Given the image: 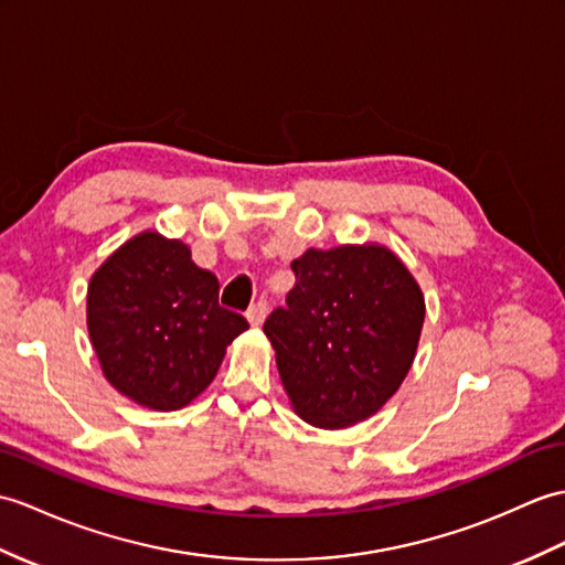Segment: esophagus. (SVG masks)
<instances>
[{
	"mask_svg": "<svg viewBox=\"0 0 565 565\" xmlns=\"http://www.w3.org/2000/svg\"><path fill=\"white\" fill-rule=\"evenodd\" d=\"M267 300H257V303H253L250 306V310H247L245 315H247V322H250L253 327H259L262 322H265V318H267Z\"/></svg>",
	"mask_w": 565,
	"mask_h": 565,
	"instance_id": "obj_1",
	"label": "esophagus"
}]
</instances>
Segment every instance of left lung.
<instances>
[{
	"label": "left lung",
	"instance_id": "obj_1",
	"mask_svg": "<svg viewBox=\"0 0 565 565\" xmlns=\"http://www.w3.org/2000/svg\"><path fill=\"white\" fill-rule=\"evenodd\" d=\"M296 284L265 334L294 412L320 428L377 414L409 373L426 300L387 245L310 247L291 262Z\"/></svg>",
	"mask_w": 565,
	"mask_h": 565
}]
</instances>
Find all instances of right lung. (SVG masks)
Masks as SVG:
<instances>
[{
	"mask_svg": "<svg viewBox=\"0 0 565 565\" xmlns=\"http://www.w3.org/2000/svg\"><path fill=\"white\" fill-rule=\"evenodd\" d=\"M86 327L120 395L175 412L212 385L247 320L218 306V279L194 265L185 243L141 231L90 277Z\"/></svg>",
	"mask_w": 565,
	"mask_h": 565,
	"instance_id": "1",
	"label": "right lung"
}]
</instances>
